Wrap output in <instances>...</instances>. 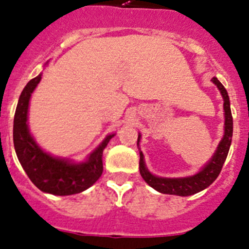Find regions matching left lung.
<instances>
[{
  "mask_svg": "<svg viewBox=\"0 0 249 249\" xmlns=\"http://www.w3.org/2000/svg\"><path fill=\"white\" fill-rule=\"evenodd\" d=\"M212 82L218 87L224 100V117H225L224 135L219 142L213 156L208 160L207 163L197 173L189 177H180V178H166V177L155 176L147 169L146 164H145L144 155H142V150L139 149L140 176L146 181V184H149L151 188H154L159 193L177 196H191L207 189L218 178L219 173L223 168V164L229 154V149H230L231 138H232V115H231L230 109V99H229V94L224 86L216 77L212 78ZM140 138H142V134L139 133L137 142L138 147H139Z\"/></svg>",
  "mask_w": 249,
  "mask_h": 249,
  "instance_id": "left-lung-1",
  "label": "left lung"
}]
</instances>
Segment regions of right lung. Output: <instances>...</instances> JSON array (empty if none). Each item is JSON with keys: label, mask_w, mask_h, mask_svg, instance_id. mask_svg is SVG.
<instances>
[{"label": "right lung", "mask_w": 249, "mask_h": 249, "mask_svg": "<svg viewBox=\"0 0 249 249\" xmlns=\"http://www.w3.org/2000/svg\"><path fill=\"white\" fill-rule=\"evenodd\" d=\"M41 78L42 72L29 81L19 97L13 124L16 154L30 180L41 191L55 196L80 194L100 178L103 173V151L116 133L107 134L82 162L56 157L44 151L30 133L28 124L31 94Z\"/></svg>", "instance_id": "add662e5"}]
</instances>
